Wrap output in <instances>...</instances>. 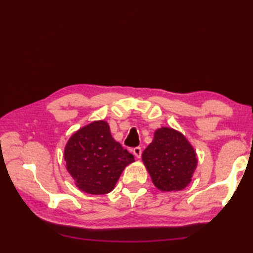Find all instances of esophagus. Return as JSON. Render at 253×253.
Returning a JSON list of instances; mask_svg holds the SVG:
<instances>
[{
    "mask_svg": "<svg viewBox=\"0 0 253 253\" xmlns=\"http://www.w3.org/2000/svg\"><path fill=\"white\" fill-rule=\"evenodd\" d=\"M132 153H134V155L137 157V158H140V156H142V147H135L134 149H132Z\"/></svg>",
    "mask_w": 253,
    "mask_h": 253,
    "instance_id": "obj_1",
    "label": "esophagus"
}]
</instances>
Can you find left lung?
<instances>
[{"mask_svg": "<svg viewBox=\"0 0 253 253\" xmlns=\"http://www.w3.org/2000/svg\"><path fill=\"white\" fill-rule=\"evenodd\" d=\"M142 158L154 185L162 192L185 188L198 165L196 153L185 136L169 127L155 131Z\"/></svg>", "mask_w": 253, "mask_h": 253, "instance_id": "obj_1", "label": "left lung"}]
</instances>
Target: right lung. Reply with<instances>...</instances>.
<instances>
[{"mask_svg": "<svg viewBox=\"0 0 253 253\" xmlns=\"http://www.w3.org/2000/svg\"><path fill=\"white\" fill-rule=\"evenodd\" d=\"M65 161L77 187L89 194L109 193L124 169L135 162L111 137L105 121L92 122L76 131L66 145Z\"/></svg>", "mask_w": 253, "mask_h": 253, "instance_id": "1", "label": "right lung"}]
</instances>
